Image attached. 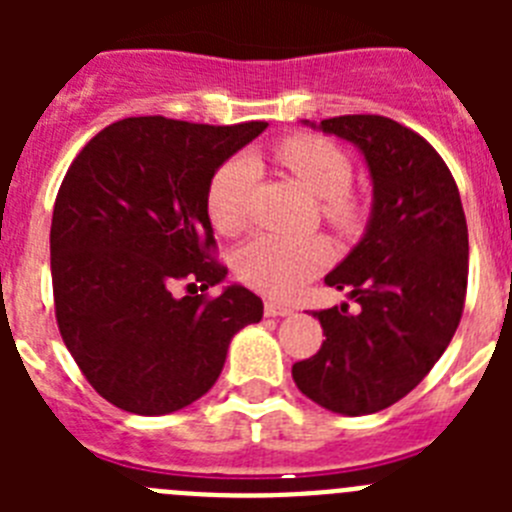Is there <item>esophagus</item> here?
I'll list each match as a JSON object with an SVG mask.
<instances>
[{
	"label": "esophagus",
	"instance_id": "1",
	"mask_svg": "<svg viewBox=\"0 0 512 512\" xmlns=\"http://www.w3.org/2000/svg\"><path fill=\"white\" fill-rule=\"evenodd\" d=\"M292 307L284 305V302H277V300H266L264 302V315L266 318H284V315H292Z\"/></svg>",
	"mask_w": 512,
	"mask_h": 512
}]
</instances>
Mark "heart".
I'll return each mask as SVG.
<instances>
[{
    "instance_id": "heart-1",
    "label": "heart",
    "mask_w": 512,
    "mask_h": 512,
    "mask_svg": "<svg viewBox=\"0 0 512 512\" xmlns=\"http://www.w3.org/2000/svg\"><path fill=\"white\" fill-rule=\"evenodd\" d=\"M277 158L292 174L320 197L325 223L343 235H354L364 225L366 207L348 189L354 179L351 156L330 138L297 133L279 140ZM259 179V166L246 153L228 158L207 189V215L217 233L238 235L251 220V197ZM330 248L323 238H284L256 235L235 256V274L243 284L269 297H292L328 266Z\"/></svg>"
}]
</instances>
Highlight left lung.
I'll list each match as a JSON object with an SVG mask.
<instances>
[{
	"label": "left lung",
	"mask_w": 512,
	"mask_h": 512,
	"mask_svg": "<svg viewBox=\"0 0 512 512\" xmlns=\"http://www.w3.org/2000/svg\"><path fill=\"white\" fill-rule=\"evenodd\" d=\"M323 133L361 148L374 182L372 220L325 284L361 305L318 310L323 346L292 366L302 395L341 415H372L415 390L459 328L469 233L459 187L436 148L382 115H341Z\"/></svg>",
	"instance_id": "1"
}]
</instances>
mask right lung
I'll return each mask as SVG.
<instances>
[{"label": "right lung", "instance_id": "1", "mask_svg": "<svg viewBox=\"0 0 512 512\" xmlns=\"http://www.w3.org/2000/svg\"><path fill=\"white\" fill-rule=\"evenodd\" d=\"M264 128L125 117L63 176L51 223L56 323L81 374L120 410L166 415L200 400L230 338L264 315L238 284L207 295L228 274L207 215L210 179Z\"/></svg>", "mask_w": 512, "mask_h": 512}]
</instances>
